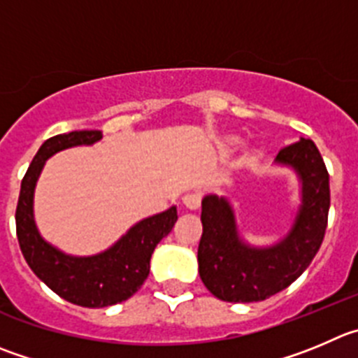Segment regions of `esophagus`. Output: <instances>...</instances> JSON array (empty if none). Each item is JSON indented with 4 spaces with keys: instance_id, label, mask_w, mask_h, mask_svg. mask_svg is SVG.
<instances>
[{
    "instance_id": "esophagus-1",
    "label": "esophagus",
    "mask_w": 358,
    "mask_h": 358,
    "mask_svg": "<svg viewBox=\"0 0 358 358\" xmlns=\"http://www.w3.org/2000/svg\"><path fill=\"white\" fill-rule=\"evenodd\" d=\"M201 199H203V194L196 190V192H189V194L183 196L182 201L189 210H198L199 206H201Z\"/></svg>"
}]
</instances>
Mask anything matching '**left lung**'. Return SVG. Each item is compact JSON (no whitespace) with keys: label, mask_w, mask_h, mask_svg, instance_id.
Here are the masks:
<instances>
[{"label":"left lung","mask_w":358,"mask_h":358,"mask_svg":"<svg viewBox=\"0 0 358 358\" xmlns=\"http://www.w3.org/2000/svg\"><path fill=\"white\" fill-rule=\"evenodd\" d=\"M275 164L288 166L302 183V199L288 235L268 247H255L238 235L226 198L201 203L203 235L198 247L199 277L224 302H259L288 288L310 265L325 236L330 208L329 173L310 139L280 150Z\"/></svg>","instance_id":"1"}]
</instances>
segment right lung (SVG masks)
I'll use <instances>...</instances> for the list:
<instances>
[{"instance_id":"obj_1","label":"right lung","mask_w":358,"mask_h":358,"mask_svg":"<svg viewBox=\"0 0 358 358\" xmlns=\"http://www.w3.org/2000/svg\"><path fill=\"white\" fill-rule=\"evenodd\" d=\"M100 130L59 134L40 146L21 182L15 226L22 256L29 268L56 295L81 307H109L130 299L150 273V259L157 243L175 226L176 206L134 224L115 245L95 256H70L40 236L33 215L35 185L43 164L55 153L72 146L93 145Z\"/></svg>"}]
</instances>
